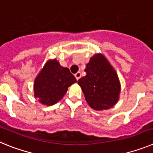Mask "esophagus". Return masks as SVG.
<instances>
[{
    "label": "esophagus",
    "mask_w": 153,
    "mask_h": 153,
    "mask_svg": "<svg viewBox=\"0 0 153 153\" xmlns=\"http://www.w3.org/2000/svg\"><path fill=\"white\" fill-rule=\"evenodd\" d=\"M74 76H75V77H76V79H79V78H80V76H81V74H80V72H77L76 73V74H74Z\"/></svg>",
    "instance_id": "obj_1"
}]
</instances>
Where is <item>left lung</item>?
<instances>
[{"instance_id": "8db88e82", "label": "left lung", "mask_w": 153, "mask_h": 153, "mask_svg": "<svg viewBox=\"0 0 153 153\" xmlns=\"http://www.w3.org/2000/svg\"><path fill=\"white\" fill-rule=\"evenodd\" d=\"M86 75L78 80L89 106L96 110L108 109L118 102L120 83L106 58L95 54L86 65Z\"/></svg>"}]
</instances>
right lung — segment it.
<instances>
[{"label": "right lung", "instance_id": "1", "mask_svg": "<svg viewBox=\"0 0 153 153\" xmlns=\"http://www.w3.org/2000/svg\"><path fill=\"white\" fill-rule=\"evenodd\" d=\"M76 82L70 70L56 60H48L34 80V97L40 103L52 106L60 101L68 87Z\"/></svg>", "mask_w": 153, "mask_h": 153}]
</instances>
